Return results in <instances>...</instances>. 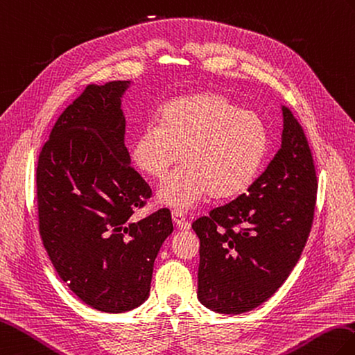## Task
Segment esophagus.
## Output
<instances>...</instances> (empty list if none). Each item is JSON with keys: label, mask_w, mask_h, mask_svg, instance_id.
<instances>
[{"label": "esophagus", "mask_w": 355, "mask_h": 355, "mask_svg": "<svg viewBox=\"0 0 355 355\" xmlns=\"http://www.w3.org/2000/svg\"><path fill=\"white\" fill-rule=\"evenodd\" d=\"M171 217H173V222H175V225L179 227L180 231H188L191 227L190 222H188V220L185 218V216L182 214V212L175 211V212H173Z\"/></svg>", "instance_id": "1"}]
</instances>
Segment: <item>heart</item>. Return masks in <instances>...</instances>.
Here are the masks:
<instances>
[{
    "label": "heart",
    "instance_id": "1",
    "mask_svg": "<svg viewBox=\"0 0 355 355\" xmlns=\"http://www.w3.org/2000/svg\"><path fill=\"white\" fill-rule=\"evenodd\" d=\"M267 150L261 118L218 94H194L173 100L157 123L146 124L133 138L130 156L144 176L162 179L180 153L182 167L159 185L156 200L187 212L208 194L230 199L246 191Z\"/></svg>",
    "mask_w": 355,
    "mask_h": 355
}]
</instances>
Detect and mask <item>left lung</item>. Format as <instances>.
Listing matches in <instances>:
<instances>
[{
    "instance_id": "left-lung-1",
    "label": "left lung",
    "mask_w": 355,
    "mask_h": 355,
    "mask_svg": "<svg viewBox=\"0 0 355 355\" xmlns=\"http://www.w3.org/2000/svg\"><path fill=\"white\" fill-rule=\"evenodd\" d=\"M281 148L248 193L193 223L200 240L198 297L207 309H257L293 270L309 239L318 178L305 133L282 106Z\"/></svg>"
}]
</instances>
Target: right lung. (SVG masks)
Returning <instances> with one entry per match:
<instances>
[{"label":"right lung","mask_w":355,"mask_h":355,"mask_svg":"<svg viewBox=\"0 0 355 355\" xmlns=\"http://www.w3.org/2000/svg\"><path fill=\"white\" fill-rule=\"evenodd\" d=\"M129 80L88 85L44 144L36 168L39 232L54 269L92 309L124 313L150 295L173 232L167 208L130 222L152 196L130 167L121 98Z\"/></svg>","instance_id":"obj_1"}]
</instances>
